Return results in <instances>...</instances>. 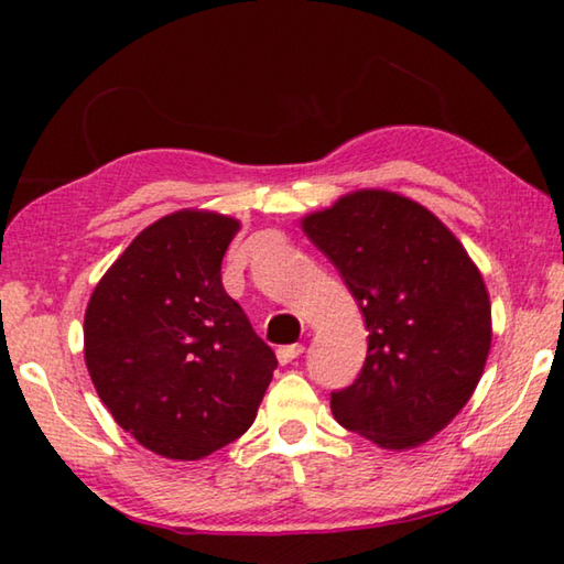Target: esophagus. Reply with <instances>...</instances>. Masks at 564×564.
<instances>
[{
    "mask_svg": "<svg viewBox=\"0 0 564 564\" xmlns=\"http://www.w3.org/2000/svg\"><path fill=\"white\" fill-rule=\"evenodd\" d=\"M301 352H303L301 343H293V346H281L279 350H275V356H279L281 366H289V362H293L295 358H299Z\"/></svg>",
    "mask_w": 564,
    "mask_h": 564,
    "instance_id": "obj_1",
    "label": "esophagus"
}]
</instances>
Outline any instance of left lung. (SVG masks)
<instances>
[{
	"label": "left lung",
	"instance_id": "obj_1",
	"mask_svg": "<svg viewBox=\"0 0 564 564\" xmlns=\"http://www.w3.org/2000/svg\"><path fill=\"white\" fill-rule=\"evenodd\" d=\"M368 328L352 386L330 393L338 423L386 451L431 441L480 383L492 340L490 295L441 218L400 194L362 188L305 216Z\"/></svg>",
	"mask_w": 564,
	"mask_h": 564
}]
</instances>
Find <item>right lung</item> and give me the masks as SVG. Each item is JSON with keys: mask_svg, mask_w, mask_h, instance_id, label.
I'll return each instance as SVG.
<instances>
[{"mask_svg": "<svg viewBox=\"0 0 564 564\" xmlns=\"http://www.w3.org/2000/svg\"><path fill=\"white\" fill-rule=\"evenodd\" d=\"M238 228L196 208L159 218L104 273L84 316V360L101 403L171 460L241 437L279 366L224 291L221 261Z\"/></svg>", "mask_w": 564, "mask_h": 564, "instance_id": "right-lung-1", "label": "right lung"}]
</instances>
